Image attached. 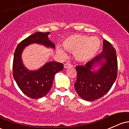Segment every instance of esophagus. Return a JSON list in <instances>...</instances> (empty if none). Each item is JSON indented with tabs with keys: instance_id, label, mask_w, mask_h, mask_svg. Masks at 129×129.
Listing matches in <instances>:
<instances>
[{
	"instance_id": "esophagus-1",
	"label": "esophagus",
	"mask_w": 129,
	"mask_h": 129,
	"mask_svg": "<svg viewBox=\"0 0 129 129\" xmlns=\"http://www.w3.org/2000/svg\"><path fill=\"white\" fill-rule=\"evenodd\" d=\"M73 67V65L70 63H66L64 65V69H68V68H72Z\"/></svg>"
}]
</instances>
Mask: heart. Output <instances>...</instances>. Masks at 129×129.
I'll list each match as a JSON object with an SVG mask.
<instances>
[{
	"instance_id": "heart-1",
	"label": "heart",
	"mask_w": 129,
	"mask_h": 129,
	"mask_svg": "<svg viewBox=\"0 0 129 129\" xmlns=\"http://www.w3.org/2000/svg\"><path fill=\"white\" fill-rule=\"evenodd\" d=\"M63 47L68 52L74 53V58L79 62L87 61L92 59L98 52L101 41L97 37H88L74 34L66 37L63 41ZM56 53L65 58L66 54L60 46H56Z\"/></svg>"
}]
</instances>
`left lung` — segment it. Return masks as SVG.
Segmentation results:
<instances>
[{"label":"left lung","instance_id":"obj_1","mask_svg":"<svg viewBox=\"0 0 129 129\" xmlns=\"http://www.w3.org/2000/svg\"><path fill=\"white\" fill-rule=\"evenodd\" d=\"M103 51L85 66H76L77 80L74 87L79 96L88 102L96 100L109 92L117 74L116 50L106 40ZM98 68L97 70L95 68Z\"/></svg>","mask_w":129,"mask_h":129}]
</instances>
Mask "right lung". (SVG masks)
Returning <instances> with one entry per match:
<instances>
[{
  "mask_svg": "<svg viewBox=\"0 0 129 129\" xmlns=\"http://www.w3.org/2000/svg\"><path fill=\"white\" fill-rule=\"evenodd\" d=\"M50 32H37L18 45L14 53L13 75L18 86L26 96L36 99L46 95L51 89L54 76L63 69V64L56 61L47 62L37 70H29L24 66L21 55L26 47L33 44L54 49L55 44L48 38Z\"/></svg>",
  "mask_w": 129,
  "mask_h": 129,
  "instance_id": "add662e5",
  "label": "right lung"
}]
</instances>
